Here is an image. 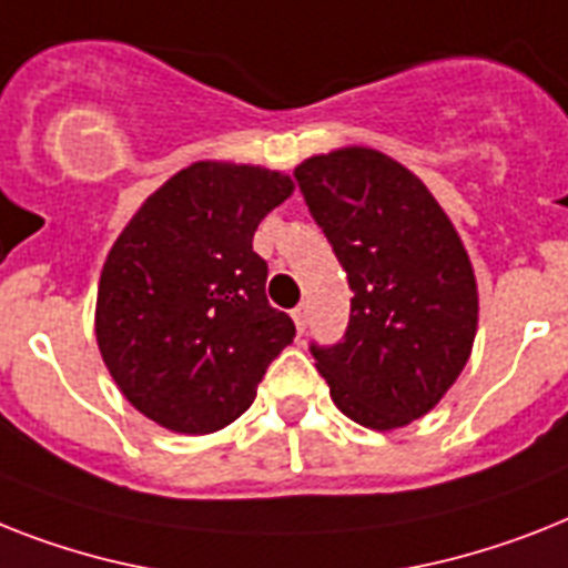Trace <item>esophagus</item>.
Here are the masks:
<instances>
[{"label":"esophagus","mask_w":568,"mask_h":568,"mask_svg":"<svg viewBox=\"0 0 568 568\" xmlns=\"http://www.w3.org/2000/svg\"><path fill=\"white\" fill-rule=\"evenodd\" d=\"M292 317H294V326H297V332H306V326H308V306H297L292 312Z\"/></svg>","instance_id":"34e87169"}]
</instances>
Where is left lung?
I'll list each match as a JSON object with an SVG mask.
<instances>
[{
    "label": "left lung",
    "instance_id": "obj_1",
    "mask_svg": "<svg viewBox=\"0 0 568 568\" xmlns=\"http://www.w3.org/2000/svg\"><path fill=\"white\" fill-rule=\"evenodd\" d=\"M308 212L347 271V335L312 347L341 414L373 432L426 417L467 367L478 283L458 230L394 156L364 145L294 169Z\"/></svg>",
    "mask_w": 568,
    "mask_h": 568
}]
</instances>
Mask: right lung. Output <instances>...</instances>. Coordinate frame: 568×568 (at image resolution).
Masks as SVG:
<instances>
[{"label": "right lung", "mask_w": 568, "mask_h": 568, "mask_svg": "<svg viewBox=\"0 0 568 568\" xmlns=\"http://www.w3.org/2000/svg\"><path fill=\"white\" fill-rule=\"evenodd\" d=\"M292 192L294 180L265 165L197 160L145 197L110 247L95 341L124 399L156 426H230L294 341L253 251L260 221Z\"/></svg>", "instance_id": "obj_1"}]
</instances>
